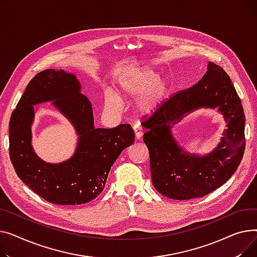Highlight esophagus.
Masks as SVG:
<instances>
[{"label": "esophagus", "instance_id": "1", "mask_svg": "<svg viewBox=\"0 0 257 257\" xmlns=\"http://www.w3.org/2000/svg\"><path fill=\"white\" fill-rule=\"evenodd\" d=\"M134 131H135L136 138H137V139H140L143 136V127L140 123H136L134 125Z\"/></svg>", "mask_w": 257, "mask_h": 257}]
</instances>
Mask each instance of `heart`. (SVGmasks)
<instances>
[{
    "label": "heart",
    "instance_id": "1",
    "mask_svg": "<svg viewBox=\"0 0 257 257\" xmlns=\"http://www.w3.org/2000/svg\"><path fill=\"white\" fill-rule=\"evenodd\" d=\"M119 93L123 97L138 96L136 107L142 114H150L158 109L168 92L167 83L158 78V74L149 68H136L126 73L119 81ZM117 95L110 93L105 97V104L111 109L119 107Z\"/></svg>",
    "mask_w": 257,
    "mask_h": 257
}]
</instances>
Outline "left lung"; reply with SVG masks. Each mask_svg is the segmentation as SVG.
<instances>
[{
    "label": "left lung",
    "instance_id": "obj_1",
    "mask_svg": "<svg viewBox=\"0 0 257 257\" xmlns=\"http://www.w3.org/2000/svg\"><path fill=\"white\" fill-rule=\"evenodd\" d=\"M202 106H219L228 130L215 151L196 157L177 145L171 125L185 113ZM142 124L148 130L143 140L149 152L153 184L158 192L171 199L187 200L212 193L232 176L244 156L243 105L229 75L213 62H208L197 83L164 100Z\"/></svg>",
    "mask_w": 257,
    "mask_h": 257
}]
</instances>
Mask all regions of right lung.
Here are the masks:
<instances>
[{
    "label": "right lung",
    "mask_w": 257,
    "mask_h": 257,
    "mask_svg": "<svg viewBox=\"0 0 257 257\" xmlns=\"http://www.w3.org/2000/svg\"><path fill=\"white\" fill-rule=\"evenodd\" d=\"M80 91L75 75L62 69H45L29 82L9 122V156L15 172L41 198L59 205L95 199L104 189L113 164L135 140L128 123L94 127L91 103ZM51 100L80 136L74 156L59 164L41 161L31 146L33 105Z\"/></svg>",
    "instance_id": "1"
}]
</instances>
